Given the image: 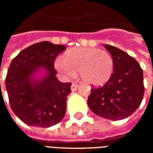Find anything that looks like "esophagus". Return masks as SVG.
Segmentation results:
<instances>
[{"label":"esophagus","mask_w":153,"mask_h":153,"mask_svg":"<svg viewBox=\"0 0 153 153\" xmlns=\"http://www.w3.org/2000/svg\"><path fill=\"white\" fill-rule=\"evenodd\" d=\"M78 88H79V85L76 84V83H73V84L71 85V90H72L73 92L74 91H76Z\"/></svg>","instance_id":"1"}]
</instances>
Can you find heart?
Listing matches in <instances>:
<instances>
[{
	"instance_id": "heart-1",
	"label": "heart",
	"mask_w": 153,
	"mask_h": 153,
	"mask_svg": "<svg viewBox=\"0 0 153 153\" xmlns=\"http://www.w3.org/2000/svg\"><path fill=\"white\" fill-rule=\"evenodd\" d=\"M55 67L66 79L79 72L80 78L84 83L96 86L110 79L114 70V60L106 51L78 47L67 51L62 60L56 61Z\"/></svg>"
}]
</instances>
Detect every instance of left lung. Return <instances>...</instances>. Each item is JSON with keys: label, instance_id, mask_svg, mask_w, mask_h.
Wrapping results in <instances>:
<instances>
[{"label": "left lung", "instance_id": "left-lung-1", "mask_svg": "<svg viewBox=\"0 0 153 153\" xmlns=\"http://www.w3.org/2000/svg\"><path fill=\"white\" fill-rule=\"evenodd\" d=\"M114 60V70L103 86L93 88L88 105L94 114L111 120L128 117L138 109L144 94L143 73L134 57L105 45Z\"/></svg>", "mask_w": 153, "mask_h": 153}]
</instances>
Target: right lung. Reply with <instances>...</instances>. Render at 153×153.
<instances>
[{
    "instance_id": "right-lung-1",
    "label": "right lung",
    "mask_w": 153,
    "mask_h": 153,
    "mask_svg": "<svg viewBox=\"0 0 153 153\" xmlns=\"http://www.w3.org/2000/svg\"><path fill=\"white\" fill-rule=\"evenodd\" d=\"M65 49L63 45L44 41L25 48L12 60L5 88L13 112L26 125L47 128L65 115L71 83L60 82L54 68L56 56ZM41 68L46 74L38 80L34 74Z\"/></svg>"
}]
</instances>
